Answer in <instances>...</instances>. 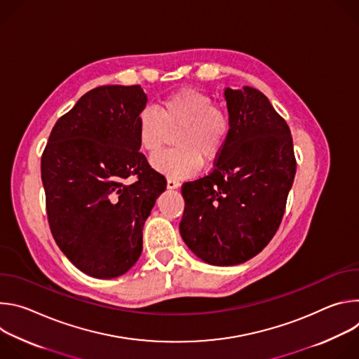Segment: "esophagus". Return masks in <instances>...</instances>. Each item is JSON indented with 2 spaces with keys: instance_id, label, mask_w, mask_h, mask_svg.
Segmentation results:
<instances>
[{
  "instance_id": "esophagus-1",
  "label": "esophagus",
  "mask_w": 359,
  "mask_h": 359,
  "mask_svg": "<svg viewBox=\"0 0 359 359\" xmlns=\"http://www.w3.org/2000/svg\"><path fill=\"white\" fill-rule=\"evenodd\" d=\"M168 187L169 189H177V187H180V183L175 179H168Z\"/></svg>"
}]
</instances>
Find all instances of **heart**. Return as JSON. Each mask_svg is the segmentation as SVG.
<instances>
[{
	"instance_id": "heart-1",
	"label": "heart",
	"mask_w": 359,
	"mask_h": 359,
	"mask_svg": "<svg viewBox=\"0 0 359 359\" xmlns=\"http://www.w3.org/2000/svg\"><path fill=\"white\" fill-rule=\"evenodd\" d=\"M230 118L213 105V99L193 88H183L165 96L156 108H143L136 119L140 147L156 155L179 130L173 150L151 159V165L170 177L193 176L201 161L213 162L224 150L230 136Z\"/></svg>"
}]
</instances>
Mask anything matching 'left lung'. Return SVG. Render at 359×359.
<instances>
[{"instance_id": "obj_1", "label": "left lung", "mask_w": 359, "mask_h": 359, "mask_svg": "<svg viewBox=\"0 0 359 359\" xmlns=\"http://www.w3.org/2000/svg\"><path fill=\"white\" fill-rule=\"evenodd\" d=\"M230 136L213 170L182 186L180 234L198 259L236 266L259 254L278 230L295 176L290 128L269 97L226 88Z\"/></svg>"}]
</instances>
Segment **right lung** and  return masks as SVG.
Instances as JSON below:
<instances>
[{"label": "right lung", "mask_w": 359, "mask_h": 359, "mask_svg": "<svg viewBox=\"0 0 359 359\" xmlns=\"http://www.w3.org/2000/svg\"><path fill=\"white\" fill-rule=\"evenodd\" d=\"M140 85L86 92L61 116L41 158L50 233L67 259L95 278L125 274L142 252V230L166 189L139 151ZM130 175L133 184L124 180Z\"/></svg>", "instance_id": "obj_1"}]
</instances>
